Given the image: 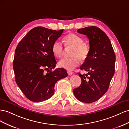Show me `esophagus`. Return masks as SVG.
Wrapping results in <instances>:
<instances>
[{"label": "esophagus", "mask_w": 129, "mask_h": 129, "mask_svg": "<svg viewBox=\"0 0 129 129\" xmlns=\"http://www.w3.org/2000/svg\"><path fill=\"white\" fill-rule=\"evenodd\" d=\"M67 72H68V75H69V76H71L73 74V72L70 71H68Z\"/></svg>", "instance_id": "esophagus-1"}]
</instances>
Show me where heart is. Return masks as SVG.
Returning <instances> with one entry per match:
<instances>
[{"instance_id":"b5f03b06","label":"heart","mask_w":129,"mask_h":129,"mask_svg":"<svg viewBox=\"0 0 129 129\" xmlns=\"http://www.w3.org/2000/svg\"><path fill=\"white\" fill-rule=\"evenodd\" d=\"M64 43L66 47H73L70 54L72 57L62 58L58 62V65L68 70H72L79 65L80 59L83 61L87 58L90 51V46L84 43L81 37L74 34L66 36ZM52 51L55 56L60 58L63 54V45L59 41L56 40L52 44Z\"/></svg>"}]
</instances>
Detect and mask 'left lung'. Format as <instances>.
<instances>
[{"instance_id":"left-lung-1","label":"left lung","mask_w":129,"mask_h":129,"mask_svg":"<svg viewBox=\"0 0 129 129\" xmlns=\"http://www.w3.org/2000/svg\"><path fill=\"white\" fill-rule=\"evenodd\" d=\"M77 32L89 38L90 51L80 67L87 73H78L82 83L79 87L73 89V93L79 101L91 103L108 91L115 71L116 56L108 37L99 28L89 26L78 29Z\"/></svg>"}]
</instances>
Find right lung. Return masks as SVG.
I'll use <instances>...</instances> for the list:
<instances>
[{"label":"right lung","mask_w":129,"mask_h":129,"mask_svg":"<svg viewBox=\"0 0 129 129\" xmlns=\"http://www.w3.org/2000/svg\"><path fill=\"white\" fill-rule=\"evenodd\" d=\"M64 30L36 27L18 44L13 62L16 82L31 101L47 100L53 95L57 81L68 76L64 69L52 71L57 64L52 51V44Z\"/></svg>","instance_id":"1"}]
</instances>
